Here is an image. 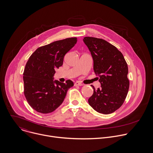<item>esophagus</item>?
Here are the masks:
<instances>
[{"mask_svg": "<svg viewBox=\"0 0 153 153\" xmlns=\"http://www.w3.org/2000/svg\"><path fill=\"white\" fill-rule=\"evenodd\" d=\"M74 85L75 86H82L83 85V84L81 83V82H75V83H74Z\"/></svg>", "mask_w": 153, "mask_h": 153, "instance_id": "34e87169", "label": "esophagus"}]
</instances>
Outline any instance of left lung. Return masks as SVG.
I'll list each match as a JSON object with an SVG mask.
<instances>
[{
	"instance_id": "8db88e82",
	"label": "left lung",
	"mask_w": 153,
	"mask_h": 153,
	"mask_svg": "<svg viewBox=\"0 0 153 153\" xmlns=\"http://www.w3.org/2000/svg\"><path fill=\"white\" fill-rule=\"evenodd\" d=\"M93 59V69L101 88L88 99L90 105L99 113L108 114L116 111L127 96L129 82L128 68L122 53L106 40L92 37L83 39Z\"/></svg>"
}]
</instances>
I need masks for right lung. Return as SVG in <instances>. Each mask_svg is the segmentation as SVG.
<instances>
[{"label": "right lung", "mask_w": 153, "mask_h": 153, "mask_svg": "<svg viewBox=\"0 0 153 153\" xmlns=\"http://www.w3.org/2000/svg\"><path fill=\"white\" fill-rule=\"evenodd\" d=\"M76 37L53 42L37 48L30 56L24 72V94L36 111L47 114L63 102L69 88L74 85L68 80H54L55 70L63 65L65 55L77 43Z\"/></svg>", "instance_id": "add662e5"}]
</instances>
